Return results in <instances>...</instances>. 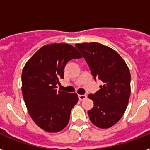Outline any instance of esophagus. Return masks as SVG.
<instances>
[{"label":"esophagus","mask_w":150,"mask_h":150,"mask_svg":"<svg viewBox=\"0 0 150 150\" xmlns=\"http://www.w3.org/2000/svg\"><path fill=\"white\" fill-rule=\"evenodd\" d=\"M86 97H87L86 95H79V100H85Z\"/></svg>","instance_id":"obj_1"}]
</instances>
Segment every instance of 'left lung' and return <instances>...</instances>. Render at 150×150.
Wrapping results in <instances>:
<instances>
[{"label":"left lung","instance_id":"1","mask_svg":"<svg viewBox=\"0 0 150 150\" xmlns=\"http://www.w3.org/2000/svg\"><path fill=\"white\" fill-rule=\"evenodd\" d=\"M86 59L94 79L103 82L88 97L94 103L88 111L94 125L108 128L123 116L131 93V75L122 57L111 48L99 43L75 44Z\"/></svg>","mask_w":150,"mask_h":150}]
</instances>
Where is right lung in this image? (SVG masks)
Masks as SVG:
<instances>
[{
    "label": "right lung",
    "mask_w": 150,
    "mask_h": 150,
    "mask_svg": "<svg viewBox=\"0 0 150 150\" xmlns=\"http://www.w3.org/2000/svg\"><path fill=\"white\" fill-rule=\"evenodd\" d=\"M81 57L71 45L53 43L39 49L23 68L22 90L27 110L34 122L47 132L63 130L69 121L78 95L57 91V85L64 79L66 64Z\"/></svg>",
    "instance_id": "right-lung-1"
}]
</instances>
